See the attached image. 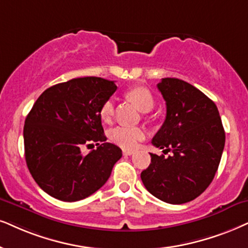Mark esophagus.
Segmentation results:
<instances>
[{
  "label": "esophagus",
  "instance_id": "34e87169",
  "mask_svg": "<svg viewBox=\"0 0 248 248\" xmlns=\"http://www.w3.org/2000/svg\"><path fill=\"white\" fill-rule=\"evenodd\" d=\"M124 155H134V151H131V150H124Z\"/></svg>",
  "mask_w": 248,
  "mask_h": 248
}]
</instances>
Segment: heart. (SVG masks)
Masks as SVG:
<instances>
[{
    "label": "heart",
    "mask_w": 248,
    "mask_h": 248,
    "mask_svg": "<svg viewBox=\"0 0 248 248\" xmlns=\"http://www.w3.org/2000/svg\"><path fill=\"white\" fill-rule=\"evenodd\" d=\"M126 96L142 112H150L155 106V98L152 93L147 88L135 87L128 90ZM101 118L104 121H109L114 114V101L108 98L103 103ZM145 137V131L140 127H124L118 126L109 131V140L122 149H134Z\"/></svg>",
    "instance_id": "heart-1"
}]
</instances>
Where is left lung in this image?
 <instances>
[{"label":"left lung","instance_id":"1","mask_svg":"<svg viewBox=\"0 0 248 248\" xmlns=\"http://www.w3.org/2000/svg\"><path fill=\"white\" fill-rule=\"evenodd\" d=\"M158 89L167 113L152 144L173 155L165 158L150 153L151 164L140 178L155 198L181 205L196 199L212 183L221 161L225 133L215 103L192 84L165 78Z\"/></svg>","mask_w":248,"mask_h":248}]
</instances>
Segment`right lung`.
I'll list each match as a JSON object with an SVG mask.
<instances>
[{
	"label": "right lung",
	"mask_w": 248,
	"mask_h": 248,
	"mask_svg": "<svg viewBox=\"0 0 248 248\" xmlns=\"http://www.w3.org/2000/svg\"><path fill=\"white\" fill-rule=\"evenodd\" d=\"M114 81L72 79L45 90L25 120L27 167L37 186L62 202L84 199L106 183L121 149L106 142L101 108L113 95ZM98 145L84 156L83 146Z\"/></svg>",
	"instance_id": "right-lung-1"
}]
</instances>
